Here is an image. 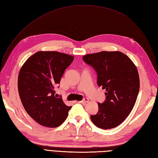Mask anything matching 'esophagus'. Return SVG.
Segmentation results:
<instances>
[{
    "label": "esophagus",
    "instance_id": "obj_1",
    "mask_svg": "<svg viewBox=\"0 0 158 158\" xmlns=\"http://www.w3.org/2000/svg\"><path fill=\"white\" fill-rule=\"evenodd\" d=\"M89 102V99L87 98H84L83 100L80 101V102H79V103H83V104H85L86 103H88Z\"/></svg>",
    "mask_w": 158,
    "mask_h": 158
}]
</instances>
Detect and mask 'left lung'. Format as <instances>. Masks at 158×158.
<instances>
[{
    "label": "left lung",
    "instance_id": "obj_1",
    "mask_svg": "<svg viewBox=\"0 0 158 158\" xmlns=\"http://www.w3.org/2000/svg\"><path fill=\"white\" fill-rule=\"evenodd\" d=\"M94 68L98 85L106 89V100L98 103V114L91 115L97 127L103 129L118 126L130 114L139 90L137 68L128 56L119 51H102L83 56Z\"/></svg>",
    "mask_w": 158,
    "mask_h": 158
}]
</instances>
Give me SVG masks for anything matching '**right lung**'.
I'll return each mask as SVG.
<instances>
[{
    "label": "right lung",
    "mask_w": 158,
    "mask_h": 158,
    "mask_svg": "<svg viewBox=\"0 0 158 158\" xmlns=\"http://www.w3.org/2000/svg\"><path fill=\"white\" fill-rule=\"evenodd\" d=\"M74 57L56 51H39L24 63L18 77V89L25 110L45 127H56L66 119L71 107L55 95L66 69Z\"/></svg>",
    "instance_id": "add662e5"
}]
</instances>
